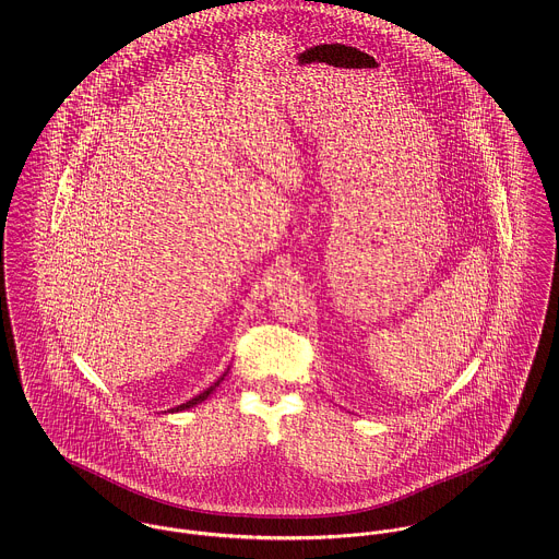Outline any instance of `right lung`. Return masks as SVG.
<instances>
[{
  "mask_svg": "<svg viewBox=\"0 0 559 559\" xmlns=\"http://www.w3.org/2000/svg\"><path fill=\"white\" fill-rule=\"evenodd\" d=\"M228 370H230V366H228ZM228 370H226V372H224V374H222V377H219V379H217V381H215L211 388H206V390H204V392H200L198 396H193V399L187 400V402H182V404H178V406H174V408H169L167 413H178V411H185V408H191V406H195V404L204 402V400L209 399V396H211V394H213V392L219 388V383L224 381V377L228 374Z\"/></svg>",
  "mask_w": 559,
  "mask_h": 559,
  "instance_id": "obj_1",
  "label": "right lung"
}]
</instances>
